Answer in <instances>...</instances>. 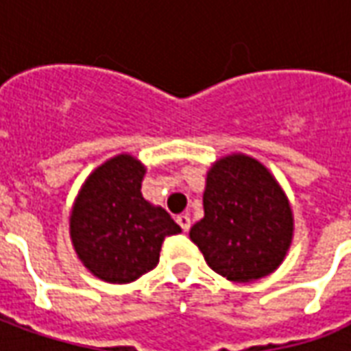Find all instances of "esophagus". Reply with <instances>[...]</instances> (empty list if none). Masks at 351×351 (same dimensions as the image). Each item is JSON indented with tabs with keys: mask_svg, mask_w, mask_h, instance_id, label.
I'll return each mask as SVG.
<instances>
[{
	"mask_svg": "<svg viewBox=\"0 0 351 351\" xmlns=\"http://www.w3.org/2000/svg\"><path fill=\"white\" fill-rule=\"evenodd\" d=\"M176 221H178V226L182 228V231H188L191 226V220L188 214H180V216H176Z\"/></svg>",
	"mask_w": 351,
	"mask_h": 351,
	"instance_id": "esophagus-1",
	"label": "esophagus"
}]
</instances>
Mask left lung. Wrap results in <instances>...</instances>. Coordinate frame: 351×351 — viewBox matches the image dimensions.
Here are the masks:
<instances>
[{
	"mask_svg": "<svg viewBox=\"0 0 351 351\" xmlns=\"http://www.w3.org/2000/svg\"><path fill=\"white\" fill-rule=\"evenodd\" d=\"M203 206L190 239L213 271L231 282H254L284 261L293 235L291 206L258 160L233 154L216 161Z\"/></svg>",
	"mask_w": 351,
	"mask_h": 351,
	"instance_id": "8db88e82",
	"label": "left lung"
}]
</instances>
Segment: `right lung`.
<instances>
[{
  "mask_svg": "<svg viewBox=\"0 0 351 351\" xmlns=\"http://www.w3.org/2000/svg\"><path fill=\"white\" fill-rule=\"evenodd\" d=\"M145 171L133 156L120 154L88 176L73 206V246L88 271L110 284L152 271L163 239L180 233L161 206L143 197Z\"/></svg>",
  "mask_w": 351,
  "mask_h": 351,
  "instance_id": "1",
  "label": "right lung"
}]
</instances>
